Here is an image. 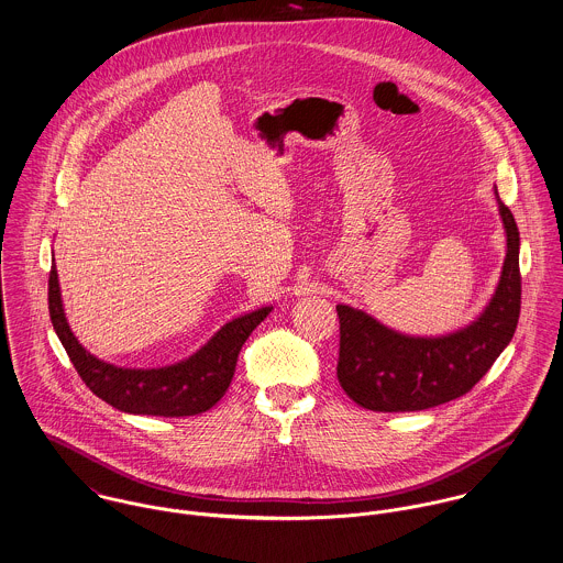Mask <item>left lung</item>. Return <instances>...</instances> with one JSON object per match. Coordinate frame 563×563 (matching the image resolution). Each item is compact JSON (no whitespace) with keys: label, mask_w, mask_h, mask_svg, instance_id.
<instances>
[{"label":"left lung","mask_w":563,"mask_h":563,"mask_svg":"<svg viewBox=\"0 0 563 563\" xmlns=\"http://www.w3.org/2000/svg\"><path fill=\"white\" fill-rule=\"evenodd\" d=\"M495 200L506 257L495 292L475 320L445 335H409L363 309L338 306V380L358 407L409 412L445 405L464 396L508 349L520 313V236L497 187Z\"/></svg>","instance_id":"obj_1"}]
</instances>
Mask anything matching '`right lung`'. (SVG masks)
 Here are the masks:
<instances>
[{"instance_id": "1", "label": "right lung", "mask_w": 563, "mask_h": 563, "mask_svg": "<svg viewBox=\"0 0 563 563\" xmlns=\"http://www.w3.org/2000/svg\"><path fill=\"white\" fill-rule=\"evenodd\" d=\"M273 306L257 307L225 322L194 355L163 367H122L86 351L68 327L55 260L49 275L53 329L75 369L107 405L131 415L189 417L212 409L228 391L236 358Z\"/></svg>"}]
</instances>
